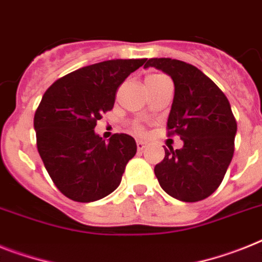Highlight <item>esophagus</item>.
Listing matches in <instances>:
<instances>
[{
    "instance_id": "34e87169",
    "label": "esophagus",
    "mask_w": 262,
    "mask_h": 262,
    "mask_svg": "<svg viewBox=\"0 0 262 262\" xmlns=\"http://www.w3.org/2000/svg\"><path fill=\"white\" fill-rule=\"evenodd\" d=\"M146 145H148V144H146L145 141H142V140H137V149H138V150H144Z\"/></svg>"
}]
</instances>
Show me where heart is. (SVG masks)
<instances>
[{
  "instance_id": "1",
  "label": "heart",
  "mask_w": 262,
  "mask_h": 262,
  "mask_svg": "<svg viewBox=\"0 0 262 262\" xmlns=\"http://www.w3.org/2000/svg\"><path fill=\"white\" fill-rule=\"evenodd\" d=\"M158 77L164 76H162V74H151L148 78H158ZM133 130H135L136 133H138V135H142V133H144V126H141V125H135V126H133Z\"/></svg>"
}]
</instances>
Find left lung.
I'll return each instance as SVG.
<instances>
[{
  "mask_svg": "<svg viewBox=\"0 0 262 262\" xmlns=\"http://www.w3.org/2000/svg\"><path fill=\"white\" fill-rule=\"evenodd\" d=\"M172 77L174 98L168 118V136H180L181 149H165L155 166L161 188L180 201L209 197L223 182L234 153L236 118L223 90L195 67L172 58H150Z\"/></svg>",
  "mask_w": 262,
  "mask_h": 262,
  "instance_id": "left-lung-1",
  "label": "left lung"
}]
</instances>
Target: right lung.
Masks as SVG:
<instances>
[{
    "label": "right lung",
    "mask_w": 262,
    "mask_h": 262,
    "mask_svg": "<svg viewBox=\"0 0 262 262\" xmlns=\"http://www.w3.org/2000/svg\"><path fill=\"white\" fill-rule=\"evenodd\" d=\"M141 60H109L74 70L50 85L34 114L37 149L54 185L77 202L104 199L120 185L125 166L137 151L135 138L94 133L112 111L125 78Z\"/></svg>",
    "instance_id": "1"
}]
</instances>
